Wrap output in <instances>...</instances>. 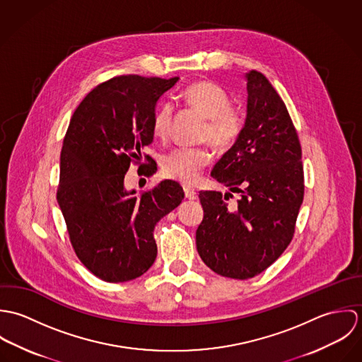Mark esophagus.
<instances>
[{
	"mask_svg": "<svg viewBox=\"0 0 362 362\" xmlns=\"http://www.w3.org/2000/svg\"><path fill=\"white\" fill-rule=\"evenodd\" d=\"M184 192H185V197L188 199H194L197 197V191L192 188V187H188V185H184Z\"/></svg>",
	"mask_w": 362,
	"mask_h": 362,
	"instance_id": "obj_1",
	"label": "esophagus"
}]
</instances>
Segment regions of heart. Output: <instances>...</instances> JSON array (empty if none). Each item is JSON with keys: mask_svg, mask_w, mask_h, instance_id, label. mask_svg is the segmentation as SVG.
<instances>
[{"mask_svg": "<svg viewBox=\"0 0 362 362\" xmlns=\"http://www.w3.org/2000/svg\"><path fill=\"white\" fill-rule=\"evenodd\" d=\"M184 102L206 118L202 138L218 151L230 149L243 131V117L231 107L228 93L218 85L209 81H197L182 90ZM173 105L164 103L153 117V135L165 139L170 131ZM210 161L206 148H178L161 160V171L167 178L192 184Z\"/></svg>", "mask_w": 362, "mask_h": 362, "instance_id": "1", "label": "heart"}]
</instances>
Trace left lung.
I'll return each mask as SVG.
<instances>
[{"mask_svg": "<svg viewBox=\"0 0 362 362\" xmlns=\"http://www.w3.org/2000/svg\"><path fill=\"white\" fill-rule=\"evenodd\" d=\"M247 118L211 177L240 194L201 191L197 230L202 260L220 276L247 280L266 270L293 240L304 199L301 145L287 107L263 74L250 71Z\"/></svg>", "mask_w": 362, "mask_h": 362, "instance_id": "left-lung-1", "label": "left lung"}]
</instances>
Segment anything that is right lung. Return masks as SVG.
Returning <instances> with one entry per match:
<instances>
[{
    "label": "right lung",
    "instance_id": "obj_1",
    "mask_svg": "<svg viewBox=\"0 0 362 362\" xmlns=\"http://www.w3.org/2000/svg\"><path fill=\"white\" fill-rule=\"evenodd\" d=\"M177 82L115 76L82 100L66 129L57 201L76 257L104 281H129L148 272L157 255L156 223L184 199L182 187L171 180L139 195L124 181L153 142L156 104ZM145 158L142 173L153 175L157 164Z\"/></svg>",
    "mask_w": 362,
    "mask_h": 362
}]
</instances>
